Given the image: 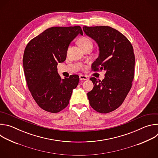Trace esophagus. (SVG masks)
<instances>
[{
	"label": "esophagus",
	"mask_w": 158,
	"mask_h": 158,
	"mask_svg": "<svg viewBox=\"0 0 158 158\" xmlns=\"http://www.w3.org/2000/svg\"><path fill=\"white\" fill-rule=\"evenodd\" d=\"M79 79L81 81H86L88 79L87 77L86 76H84V75H80L79 76Z\"/></svg>",
	"instance_id": "obj_1"
}]
</instances>
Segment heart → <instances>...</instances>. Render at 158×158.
I'll return each mask as SVG.
<instances>
[{
    "instance_id": "heart-1",
    "label": "heart",
    "mask_w": 158,
    "mask_h": 158,
    "mask_svg": "<svg viewBox=\"0 0 158 158\" xmlns=\"http://www.w3.org/2000/svg\"><path fill=\"white\" fill-rule=\"evenodd\" d=\"M79 44L81 48L83 49L85 47L89 46V45H93V42L89 38L83 37L79 40Z\"/></svg>"
}]
</instances>
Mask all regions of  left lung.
I'll return each mask as SVG.
<instances>
[{
    "label": "left lung",
    "instance_id": "left-lung-1",
    "mask_svg": "<svg viewBox=\"0 0 158 158\" xmlns=\"http://www.w3.org/2000/svg\"><path fill=\"white\" fill-rule=\"evenodd\" d=\"M83 31L99 47L92 70L106 71L102 81L90 78L94 85L87 93L89 104L97 112L107 113L123 104L131 88L135 64L133 48L123 34L110 27L84 26Z\"/></svg>",
    "mask_w": 158,
    "mask_h": 158
}]
</instances>
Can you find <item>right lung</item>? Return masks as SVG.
I'll return each mask as SVG.
<instances>
[{
    "label": "right lung",
    "mask_w": 158,
    "mask_h": 158,
    "mask_svg": "<svg viewBox=\"0 0 158 158\" xmlns=\"http://www.w3.org/2000/svg\"><path fill=\"white\" fill-rule=\"evenodd\" d=\"M83 35L80 26L53 27L44 31L27 45L23 67L29 91L39 106L52 113L69 104L73 90L79 83V76L61 79L58 63L63 62L71 42Z\"/></svg>",
    "instance_id": "right-lung-1"
}]
</instances>
